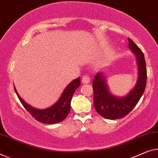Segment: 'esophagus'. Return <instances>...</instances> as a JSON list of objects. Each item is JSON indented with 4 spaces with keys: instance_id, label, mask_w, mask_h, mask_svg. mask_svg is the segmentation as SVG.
<instances>
[{
    "instance_id": "esophagus-1",
    "label": "esophagus",
    "mask_w": 158,
    "mask_h": 158,
    "mask_svg": "<svg viewBox=\"0 0 158 158\" xmlns=\"http://www.w3.org/2000/svg\"><path fill=\"white\" fill-rule=\"evenodd\" d=\"M89 81H90V78H89V77L87 76V75H85V76H83V77H82V83L87 84V83H89Z\"/></svg>"
}]
</instances>
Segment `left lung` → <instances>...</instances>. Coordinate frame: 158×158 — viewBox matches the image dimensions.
<instances>
[{
  "mask_svg": "<svg viewBox=\"0 0 158 158\" xmlns=\"http://www.w3.org/2000/svg\"><path fill=\"white\" fill-rule=\"evenodd\" d=\"M129 48L137 58L138 76L136 85L127 95L118 98L112 95L102 73L94 76L93 81L94 106L99 114L107 119H117L127 116L136 105L143 94L147 81V69L144 54L140 48L128 38Z\"/></svg>",
  "mask_w": 158,
  "mask_h": 158,
  "instance_id": "8db88e82",
  "label": "left lung"
}]
</instances>
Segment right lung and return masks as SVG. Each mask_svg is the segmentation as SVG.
<instances>
[{
	"label": "right lung",
	"instance_id": "1",
	"mask_svg": "<svg viewBox=\"0 0 158 158\" xmlns=\"http://www.w3.org/2000/svg\"><path fill=\"white\" fill-rule=\"evenodd\" d=\"M81 85V77H77L69 84L60 98L54 105L45 110H38L27 104L22 99L14 86L15 91L25 110L35 118L43 123L54 124L64 120L71 110V102L76 89Z\"/></svg>",
	"mask_w": 158,
	"mask_h": 158
}]
</instances>
